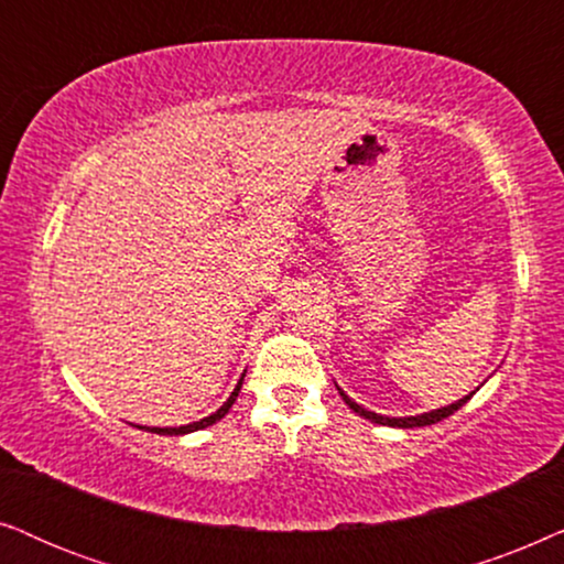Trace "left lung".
<instances>
[{"mask_svg":"<svg viewBox=\"0 0 564 564\" xmlns=\"http://www.w3.org/2000/svg\"><path fill=\"white\" fill-rule=\"evenodd\" d=\"M335 387H337V384H335ZM477 389H479V387H477ZM477 389H475V392H477ZM337 392H340L343 402L348 404V408H350L352 412H358L360 417L371 420V423H377V425H389V427H423V425H433V423H438V420H444V417H448V415H454V412L459 410L462 404H467V402L471 400V394H475V392H469L467 397H462V400H456V402H452V404H446V408H438V410H431V412H420V415L389 417V415H379V412L366 410L364 404H358L356 400H350V397L345 394L340 387H337Z\"/></svg>","mask_w":564,"mask_h":564,"instance_id":"1","label":"left lung"}]
</instances>
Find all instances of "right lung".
I'll use <instances>...</instances> for the list:
<instances>
[{
  "mask_svg": "<svg viewBox=\"0 0 564 564\" xmlns=\"http://www.w3.org/2000/svg\"><path fill=\"white\" fill-rule=\"evenodd\" d=\"M242 381H245V373H242V379L237 381V387H235V392L229 394V400L221 404L219 410L216 412H212V415L208 417H204V420H195V423H187V425H180V427H147L149 433H160V435H185V433H193V431H204V427H208V425H214L216 420H221L224 415H227L229 412V408L231 404H235V400H237V394H239V389H242Z\"/></svg>",
  "mask_w": 564,
  "mask_h": 564,
  "instance_id": "add662e5",
  "label": "right lung"
}]
</instances>
